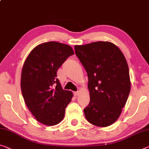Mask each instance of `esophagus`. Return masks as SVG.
Instances as JSON below:
<instances>
[{"label":"esophagus","instance_id":"1","mask_svg":"<svg viewBox=\"0 0 149 149\" xmlns=\"http://www.w3.org/2000/svg\"><path fill=\"white\" fill-rule=\"evenodd\" d=\"M79 91H76V92L74 93V95L75 96V97H77V96H79Z\"/></svg>","mask_w":149,"mask_h":149}]
</instances>
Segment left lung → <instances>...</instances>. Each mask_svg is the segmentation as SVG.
<instances>
[{
	"mask_svg": "<svg viewBox=\"0 0 149 149\" xmlns=\"http://www.w3.org/2000/svg\"><path fill=\"white\" fill-rule=\"evenodd\" d=\"M74 50L88 78L90 102L84 109L86 120L97 127L111 125L119 117L130 91L125 57L110 42L75 45Z\"/></svg>",
	"mask_w": 149,
	"mask_h": 149,
	"instance_id": "obj_1",
	"label": "left lung"
}]
</instances>
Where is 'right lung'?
<instances>
[{
    "label": "right lung",
    "instance_id": "1",
    "mask_svg": "<svg viewBox=\"0 0 149 149\" xmlns=\"http://www.w3.org/2000/svg\"><path fill=\"white\" fill-rule=\"evenodd\" d=\"M74 52L69 45L58 42L42 43L25 61L20 86L27 107L42 124L56 125L63 119L72 93L63 90L56 72Z\"/></svg>",
    "mask_w": 149,
    "mask_h": 149
}]
</instances>
